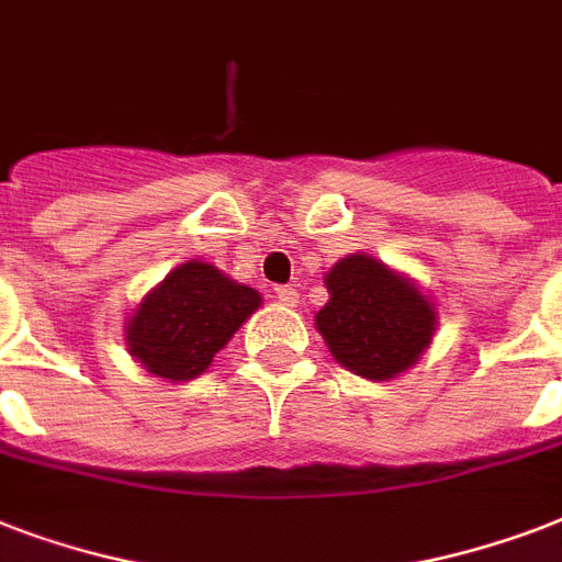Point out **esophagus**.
I'll return each mask as SVG.
<instances>
[{"instance_id": "esophagus-1", "label": "esophagus", "mask_w": 562, "mask_h": 562, "mask_svg": "<svg viewBox=\"0 0 562 562\" xmlns=\"http://www.w3.org/2000/svg\"><path fill=\"white\" fill-rule=\"evenodd\" d=\"M277 300H280L282 306H297V300H300V294H297V289H294V285H277Z\"/></svg>"}]
</instances>
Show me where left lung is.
I'll return each mask as SVG.
<instances>
[{
    "label": "left lung",
    "mask_w": 562,
    "mask_h": 562,
    "mask_svg": "<svg viewBox=\"0 0 562 562\" xmlns=\"http://www.w3.org/2000/svg\"><path fill=\"white\" fill-rule=\"evenodd\" d=\"M329 303L315 324L338 364L384 382L405 373L435 338L431 300L402 273L368 254H352L326 273Z\"/></svg>",
    "instance_id": "8db88e82"
}]
</instances>
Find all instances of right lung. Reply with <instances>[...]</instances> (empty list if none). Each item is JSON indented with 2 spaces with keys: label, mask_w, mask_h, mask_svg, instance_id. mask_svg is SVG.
<instances>
[{
  "label": "right lung",
  "mask_w": 562,
  "mask_h": 562,
  "mask_svg": "<svg viewBox=\"0 0 562 562\" xmlns=\"http://www.w3.org/2000/svg\"><path fill=\"white\" fill-rule=\"evenodd\" d=\"M259 291L229 280L210 262L178 265L151 289L125 326L127 352L148 373L187 382L259 308Z\"/></svg>",
  "instance_id": "1"
}]
</instances>
